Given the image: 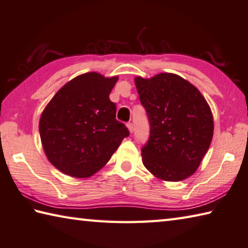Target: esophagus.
<instances>
[{"instance_id": "34e87169", "label": "esophagus", "mask_w": 248, "mask_h": 248, "mask_svg": "<svg viewBox=\"0 0 248 248\" xmlns=\"http://www.w3.org/2000/svg\"><path fill=\"white\" fill-rule=\"evenodd\" d=\"M127 127H128V129H129V131H130V133H132V132H133V130H134V127H133V124H131V123H129V124H127Z\"/></svg>"}]
</instances>
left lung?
Returning a JSON list of instances; mask_svg holds the SVG:
<instances>
[{"mask_svg":"<svg viewBox=\"0 0 248 248\" xmlns=\"http://www.w3.org/2000/svg\"><path fill=\"white\" fill-rule=\"evenodd\" d=\"M134 83L151 125L150 140L141 151L143 165L163 181L191 177L214 136L208 103L195 85L175 74L136 77Z\"/></svg>","mask_w":248,"mask_h":248,"instance_id":"obj_1","label":"left lung"}]
</instances>
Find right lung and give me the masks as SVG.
I'll return each mask as SVG.
<instances>
[{
    "instance_id": "1",
    "label": "right lung",
    "mask_w": 248,
    "mask_h": 248,
    "mask_svg": "<svg viewBox=\"0 0 248 248\" xmlns=\"http://www.w3.org/2000/svg\"><path fill=\"white\" fill-rule=\"evenodd\" d=\"M118 77L82 74L58 90L39 121L43 151L54 167L74 178H89L104 167L129 136L116 120L109 94Z\"/></svg>"
}]
</instances>
